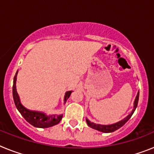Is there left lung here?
I'll use <instances>...</instances> for the list:
<instances>
[{"instance_id":"obj_1","label":"left lung","mask_w":154,"mask_h":154,"mask_svg":"<svg viewBox=\"0 0 154 154\" xmlns=\"http://www.w3.org/2000/svg\"><path fill=\"white\" fill-rule=\"evenodd\" d=\"M139 94L140 92H138L137 93V96H136L135 101H134V104H133V109L132 110L131 113L129 114V115L126 116V118H124L123 119H122L121 121H119L117 123H113V124H110V125H101V124H96V123H94L90 122L88 119H86V122L88 126H90L91 128L92 129H95L96 130H99L100 132H103V133H112V132L116 131V130H117L118 129H119L120 127L123 126L125 123L127 122L129 119H130V117L132 116V115L133 114L134 111H135L136 108L137 106V104H138V100H139Z\"/></svg>"}]
</instances>
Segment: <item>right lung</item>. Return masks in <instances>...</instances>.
Returning <instances> with one entry per match:
<instances>
[{"label": "right lung", "mask_w": 154, "mask_h": 154, "mask_svg": "<svg viewBox=\"0 0 154 154\" xmlns=\"http://www.w3.org/2000/svg\"><path fill=\"white\" fill-rule=\"evenodd\" d=\"M17 71L16 75L14 78V84H13V98L14 104L17 107L20 113L21 114L23 117L25 119L27 122L31 124L35 127L38 128H48L51 126H55L58 124L61 121L62 118V115H50L48 116L45 113L42 112H38V111H31V110L28 109L23 106L20 101L18 94L16 89V80H17ZM72 91H68L65 92V97H64V103L67 101L70 96L71 93Z\"/></svg>", "instance_id": "add662e5"}]
</instances>
